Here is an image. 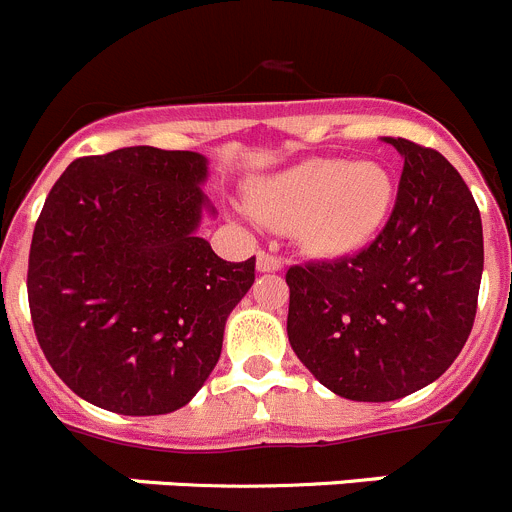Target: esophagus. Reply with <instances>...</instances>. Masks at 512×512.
I'll return each mask as SVG.
<instances>
[{
  "label": "esophagus",
  "instance_id": "esophagus-1",
  "mask_svg": "<svg viewBox=\"0 0 512 512\" xmlns=\"http://www.w3.org/2000/svg\"><path fill=\"white\" fill-rule=\"evenodd\" d=\"M283 267V257L272 252H257V270L260 272H278Z\"/></svg>",
  "mask_w": 512,
  "mask_h": 512
}]
</instances>
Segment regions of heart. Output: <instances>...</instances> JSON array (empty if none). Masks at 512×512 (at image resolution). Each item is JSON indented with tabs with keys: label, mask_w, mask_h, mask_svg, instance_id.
<instances>
[{
	"label": "heart",
	"mask_w": 512,
	"mask_h": 512,
	"mask_svg": "<svg viewBox=\"0 0 512 512\" xmlns=\"http://www.w3.org/2000/svg\"><path fill=\"white\" fill-rule=\"evenodd\" d=\"M396 186L376 161L310 159L260 186L252 207L272 222L298 224V234L321 255H348L384 229Z\"/></svg>",
	"instance_id": "obj_1"
}]
</instances>
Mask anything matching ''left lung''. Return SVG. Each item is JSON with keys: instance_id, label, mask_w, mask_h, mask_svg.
<instances>
[{"instance_id": "8db88e82", "label": "left lung", "mask_w": 512, "mask_h": 512, "mask_svg": "<svg viewBox=\"0 0 512 512\" xmlns=\"http://www.w3.org/2000/svg\"><path fill=\"white\" fill-rule=\"evenodd\" d=\"M404 159L394 212L351 257L293 265L288 338L305 369L351 401H394L437 381L475 323L480 209L434 148L384 138Z\"/></svg>"}]
</instances>
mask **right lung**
Listing matches in <instances>:
<instances>
[{"label": "right lung", "mask_w": 512, "mask_h": 512, "mask_svg": "<svg viewBox=\"0 0 512 512\" xmlns=\"http://www.w3.org/2000/svg\"><path fill=\"white\" fill-rule=\"evenodd\" d=\"M197 151L85 156L35 224L27 270L42 353L80 399L126 417L189 404L217 366L224 323L255 283L199 237L214 212Z\"/></svg>", "instance_id": "1"}]
</instances>
